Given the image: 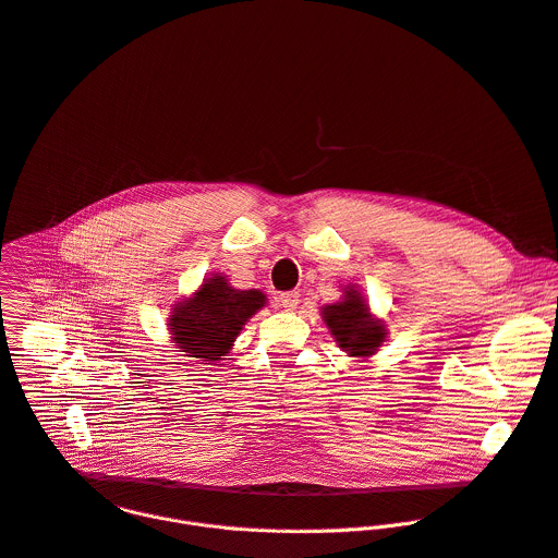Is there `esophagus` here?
I'll use <instances>...</instances> for the list:
<instances>
[{"label":"esophagus","instance_id":"esophagus-1","mask_svg":"<svg viewBox=\"0 0 558 558\" xmlns=\"http://www.w3.org/2000/svg\"><path fill=\"white\" fill-rule=\"evenodd\" d=\"M278 302H280L282 308L293 311V308L300 304V293H298V291H287V293H282V295L278 298Z\"/></svg>","mask_w":558,"mask_h":558}]
</instances>
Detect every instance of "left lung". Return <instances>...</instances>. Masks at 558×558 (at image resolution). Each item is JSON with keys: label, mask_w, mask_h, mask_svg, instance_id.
Wrapping results in <instances>:
<instances>
[{"label": "left lung", "mask_w": 558, "mask_h": 558, "mask_svg": "<svg viewBox=\"0 0 558 558\" xmlns=\"http://www.w3.org/2000/svg\"><path fill=\"white\" fill-rule=\"evenodd\" d=\"M322 317L335 337L337 345L348 356L375 354L386 341V326L373 317L363 295L354 287L343 289V298L322 308Z\"/></svg>", "instance_id": "left-lung-1"}]
</instances>
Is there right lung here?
<instances>
[{"mask_svg": "<svg viewBox=\"0 0 558 558\" xmlns=\"http://www.w3.org/2000/svg\"><path fill=\"white\" fill-rule=\"evenodd\" d=\"M267 298L258 289H234L226 276H210L191 295L172 306L168 330L172 343L185 356L219 361L230 352L245 322L265 306Z\"/></svg>", "mask_w": 558, "mask_h": 558, "instance_id": "add662e5", "label": "right lung"}]
</instances>
